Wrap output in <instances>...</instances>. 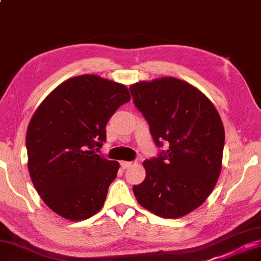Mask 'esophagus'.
<instances>
[{
    "instance_id": "obj_1",
    "label": "esophagus",
    "mask_w": 261,
    "mask_h": 261,
    "mask_svg": "<svg viewBox=\"0 0 261 261\" xmlns=\"http://www.w3.org/2000/svg\"><path fill=\"white\" fill-rule=\"evenodd\" d=\"M120 165H121L123 170H126V168H129L132 165H133V163H132V162H121Z\"/></svg>"
}]
</instances>
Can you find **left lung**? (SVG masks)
Segmentation results:
<instances>
[{
    "label": "left lung",
    "instance_id": "1",
    "mask_svg": "<svg viewBox=\"0 0 261 261\" xmlns=\"http://www.w3.org/2000/svg\"><path fill=\"white\" fill-rule=\"evenodd\" d=\"M129 90L154 143L170 144L167 151L143 162L147 175L133 187L136 200L158 217H185L206 200L221 173L220 114L198 88L173 76L136 82Z\"/></svg>",
    "mask_w": 261,
    "mask_h": 261
}]
</instances>
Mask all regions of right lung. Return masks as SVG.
I'll use <instances>...</instances> for the list:
<instances>
[{
  "instance_id": "1",
  "label": "right lung",
  "mask_w": 261,
  "mask_h": 261,
  "mask_svg": "<svg viewBox=\"0 0 261 261\" xmlns=\"http://www.w3.org/2000/svg\"><path fill=\"white\" fill-rule=\"evenodd\" d=\"M129 100L125 85L82 74L62 82L35 110L26 132L27 166L40 197L58 216L80 221L102 208L120 165L95 149L107 140L109 119Z\"/></svg>"
}]
</instances>
